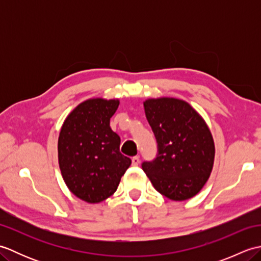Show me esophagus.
I'll use <instances>...</instances> for the list:
<instances>
[{
    "label": "esophagus",
    "mask_w": 261,
    "mask_h": 261,
    "mask_svg": "<svg viewBox=\"0 0 261 261\" xmlns=\"http://www.w3.org/2000/svg\"><path fill=\"white\" fill-rule=\"evenodd\" d=\"M139 164H140V159H139V157L136 156V157L132 158V165H134V166H138Z\"/></svg>",
    "instance_id": "esophagus-1"
}]
</instances>
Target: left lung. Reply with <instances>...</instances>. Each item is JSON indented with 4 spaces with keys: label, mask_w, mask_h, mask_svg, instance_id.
I'll return each instance as SVG.
<instances>
[{
    "label": "left lung",
    "mask_w": 261,
    "mask_h": 261,
    "mask_svg": "<svg viewBox=\"0 0 261 261\" xmlns=\"http://www.w3.org/2000/svg\"><path fill=\"white\" fill-rule=\"evenodd\" d=\"M143 107L158 145L157 157L142 163L143 171L164 196L192 198L213 169L215 147L206 122L178 98H148Z\"/></svg>",
    "instance_id": "8db88e82"
}]
</instances>
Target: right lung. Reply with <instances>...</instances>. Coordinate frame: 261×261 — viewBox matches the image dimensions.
Segmentation results:
<instances>
[{"instance_id":"obj_1","label":"right lung","mask_w":261,"mask_h":261,"mask_svg":"<svg viewBox=\"0 0 261 261\" xmlns=\"http://www.w3.org/2000/svg\"><path fill=\"white\" fill-rule=\"evenodd\" d=\"M119 99L90 98L65 119L58 138V163L68 190L87 203L113 195L131 159L120 152V137L110 119Z\"/></svg>"}]
</instances>
